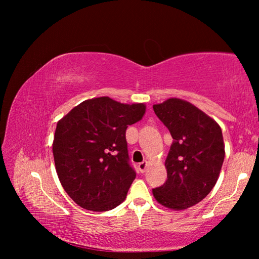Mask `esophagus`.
Wrapping results in <instances>:
<instances>
[{
	"instance_id": "1",
	"label": "esophagus",
	"mask_w": 259,
	"mask_h": 259,
	"mask_svg": "<svg viewBox=\"0 0 259 259\" xmlns=\"http://www.w3.org/2000/svg\"><path fill=\"white\" fill-rule=\"evenodd\" d=\"M147 165H148L147 161H144V162H142V163H139V164H138V168H139V170H140V172H145Z\"/></svg>"
}]
</instances>
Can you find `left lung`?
Listing matches in <instances>:
<instances>
[{
	"label": "left lung",
	"mask_w": 259,
	"mask_h": 259,
	"mask_svg": "<svg viewBox=\"0 0 259 259\" xmlns=\"http://www.w3.org/2000/svg\"><path fill=\"white\" fill-rule=\"evenodd\" d=\"M174 139L165 159L166 179L153 190L155 200L171 210H185L207 196L225 157L222 129L212 117L190 102L169 98L153 105Z\"/></svg>",
	"instance_id": "obj_1"
}]
</instances>
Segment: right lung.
I'll list each match as a JSON object with an SVG mask.
<instances>
[{
	"label": "right lung",
	"mask_w": 259,
	"mask_h": 259,
	"mask_svg": "<svg viewBox=\"0 0 259 259\" xmlns=\"http://www.w3.org/2000/svg\"><path fill=\"white\" fill-rule=\"evenodd\" d=\"M144 103L109 97L87 99L57 123L52 153L61 186L74 202L107 211L125 200L136 178L129 164L125 130L143 119Z\"/></svg>",
	"instance_id": "right-lung-1"
}]
</instances>
